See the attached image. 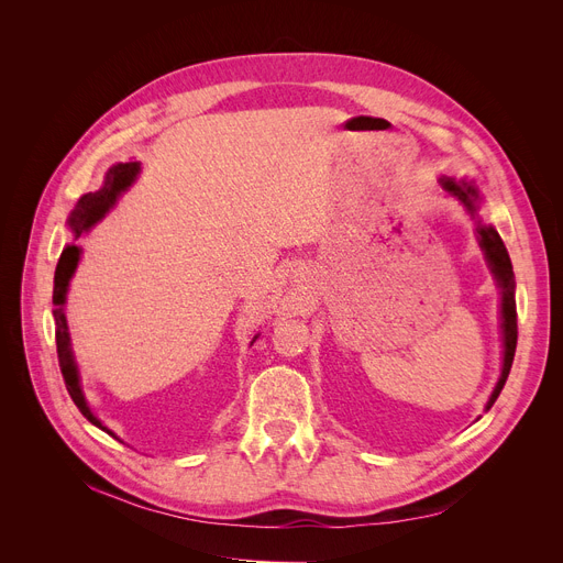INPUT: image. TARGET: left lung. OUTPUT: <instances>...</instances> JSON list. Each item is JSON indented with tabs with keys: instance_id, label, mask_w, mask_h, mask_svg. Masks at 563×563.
<instances>
[{
	"instance_id": "8db88e82",
	"label": "left lung",
	"mask_w": 563,
	"mask_h": 563,
	"mask_svg": "<svg viewBox=\"0 0 563 563\" xmlns=\"http://www.w3.org/2000/svg\"><path fill=\"white\" fill-rule=\"evenodd\" d=\"M442 187H445L450 194H454L467 210L472 214H477V189L472 187L470 183L461 180V183H454V180H440ZM479 244L482 249L486 251V257L490 262V269L501 287V331H505V365H501V376L497 380V386L488 399V406L490 408L495 404V399L499 397L501 388H505L507 383V376L511 372V363H514V356H516V342H518V312H516V297H514V289H516V283H514V269H511V260H509V253L505 249V242L499 240V234L495 232V228L490 225H479Z\"/></svg>"
}]
</instances>
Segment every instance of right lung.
Here are the masks:
<instances>
[{"label":"right lung","instance_id":"right-lung-1","mask_svg":"<svg viewBox=\"0 0 563 563\" xmlns=\"http://www.w3.org/2000/svg\"><path fill=\"white\" fill-rule=\"evenodd\" d=\"M139 173V162H125V164H115L109 168L102 189L86 194L79 198L75 212L70 217V228L75 230V236H79L84 230H88L91 225H96L107 212L109 207L115 202V198L121 196L132 183ZM79 262V249L66 246L62 257H58L56 272H54V294H52V303H54V335H56V356H58V367H62L64 380H66V390L73 397L75 406L81 410V416L96 424L98 429L107 431L109 435H113L109 429H104L100 424V420L93 416L91 410L86 406V399L81 395L79 388V378H77V367L73 361V351H70V335H68V323H66V314H64V303H66V291H68V283L77 269Z\"/></svg>","mask_w":563,"mask_h":563}]
</instances>
